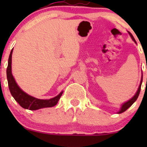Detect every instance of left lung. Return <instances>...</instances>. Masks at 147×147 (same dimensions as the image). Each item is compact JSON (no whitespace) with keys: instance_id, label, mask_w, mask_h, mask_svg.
<instances>
[{"instance_id":"8db88e82","label":"left lung","mask_w":147,"mask_h":147,"mask_svg":"<svg viewBox=\"0 0 147 147\" xmlns=\"http://www.w3.org/2000/svg\"><path fill=\"white\" fill-rule=\"evenodd\" d=\"M129 35H130V36H131V39H132L134 41V42H136V40H135V39H134V37H133V35H131V32H129ZM136 43H137V42H136ZM142 80H143V75H142V80H141V82H140V84H139V88H138V90H137V92H136V94H134V97H132V98H131V99H130V100H128V101H127V102H124V103L122 105H121V109H120V110L119 111V112H118V114H121V113H122V112H125V111L127 110V109H128L129 107H131V105H133V103H134V102H135L136 100H137L138 97H139V93H140V90H141V86H142Z\"/></svg>"}]
</instances>
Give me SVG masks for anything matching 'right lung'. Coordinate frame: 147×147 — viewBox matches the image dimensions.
I'll return each mask as SVG.
<instances>
[{
	"mask_svg": "<svg viewBox=\"0 0 147 147\" xmlns=\"http://www.w3.org/2000/svg\"><path fill=\"white\" fill-rule=\"evenodd\" d=\"M12 49L10 54L8 58V64L7 67V80H8V87L10 93L13 98L16 102L24 109H30V110H37V109H41V108L45 107H52L55 105H57L58 100H60V97L62 96L63 92H61L60 94L53 98L50 100H40V99L35 98L29 95L27 93L23 92L16 83L12 75L11 71V63H12V53H13Z\"/></svg>",
	"mask_w": 147,
	"mask_h": 147,
	"instance_id": "obj_1",
	"label": "right lung"
}]
</instances>
